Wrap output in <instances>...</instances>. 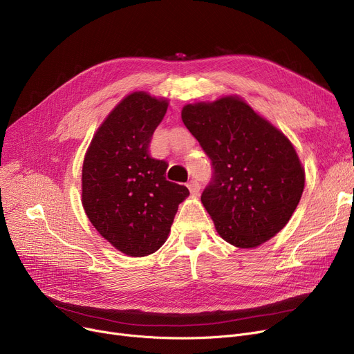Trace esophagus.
Returning <instances> with one entry per match:
<instances>
[{
	"instance_id": "esophagus-1",
	"label": "esophagus",
	"mask_w": 354,
	"mask_h": 354,
	"mask_svg": "<svg viewBox=\"0 0 354 354\" xmlns=\"http://www.w3.org/2000/svg\"><path fill=\"white\" fill-rule=\"evenodd\" d=\"M188 189H189V192H191L192 195H198V194H199V189H201L199 182L191 180V182L188 183Z\"/></svg>"
}]
</instances>
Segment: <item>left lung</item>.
I'll return each mask as SVG.
<instances>
[{
    "instance_id": "1",
    "label": "left lung",
    "mask_w": 354,
    "mask_h": 354,
    "mask_svg": "<svg viewBox=\"0 0 354 354\" xmlns=\"http://www.w3.org/2000/svg\"><path fill=\"white\" fill-rule=\"evenodd\" d=\"M182 122L211 159L201 201L218 234L254 248L280 232L304 189V169L291 142L239 97L187 104Z\"/></svg>"
}]
</instances>
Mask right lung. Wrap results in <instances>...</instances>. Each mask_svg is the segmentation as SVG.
Returning a JSON list of instances; mask_svg holds the SVG:
<instances>
[{"label":"right lung","instance_id":"right-lung-1","mask_svg":"<svg viewBox=\"0 0 354 354\" xmlns=\"http://www.w3.org/2000/svg\"><path fill=\"white\" fill-rule=\"evenodd\" d=\"M167 100L145 91L126 96L97 129L82 174V202L99 234L130 257L158 251L179 203L189 195L166 179L167 162L149 153Z\"/></svg>","mask_w":354,"mask_h":354}]
</instances>
